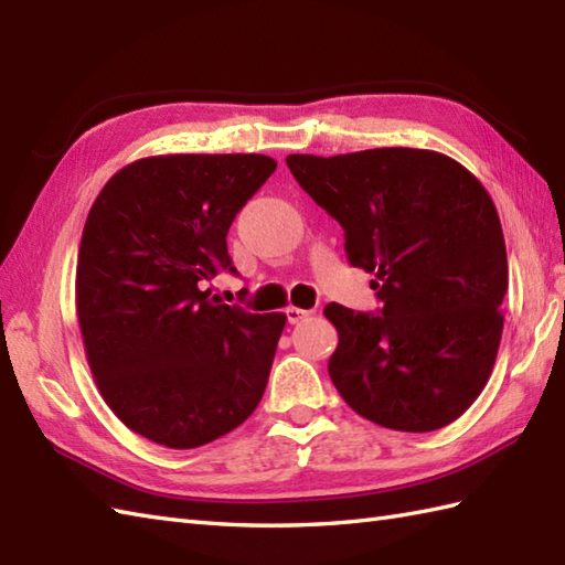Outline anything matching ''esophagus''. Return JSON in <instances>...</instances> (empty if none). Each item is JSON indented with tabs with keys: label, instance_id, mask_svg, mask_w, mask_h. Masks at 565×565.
<instances>
[{
	"label": "esophagus",
	"instance_id": "esophagus-1",
	"mask_svg": "<svg viewBox=\"0 0 565 565\" xmlns=\"http://www.w3.org/2000/svg\"><path fill=\"white\" fill-rule=\"evenodd\" d=\"M308 316H310V313H308V310H303V308H296V306L286 308V320H289L291 326H298V322L306 320Z\"/></svg>",
	"mask_w": 565,
	"mask_h": 565
}]
</instances>
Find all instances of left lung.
<instances>
[{
    "mask_svg": "<svg viewBox=\"0 0 565 565\" xmlns=\"http://www.w3.org/2000/svg\"><path fill=\"white\" fill-rule=\"evenodd\" d=\"M286 164L342 225L352 267L376 274L379 313L326 306L340 334L328 364L334 388L381 427L454 423L481 395L502 334L508 252L493 199L431 150L289 154Z\"/></svg>",
    "mask_w": 565,
    "mask_h": 565,
    "instance_id": "8db88e82",
    "label": "left lung"
}]
</instances>
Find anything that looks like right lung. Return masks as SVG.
Returning a JSON list of instances; mask_svg holds the SVG:
<instances>
[{"label": "right lung", "instance_id": "1", "mask_svg": "<svg viewBox=\"0 0 565 565\" xmlns=\"http://www.w3.org/2000/svg\"><path fill=\"white\" fill-rule=\"evenodd\" d=\"M267 154H158L99 191L77 259V320L106 405L170 449L218 439L255 413L284 313L211 298L237 274L225 235L267 182Z\"/></svg>", "mask_w": 565, "mask_h": 565}]
</instances>
